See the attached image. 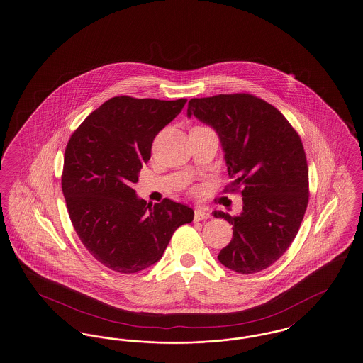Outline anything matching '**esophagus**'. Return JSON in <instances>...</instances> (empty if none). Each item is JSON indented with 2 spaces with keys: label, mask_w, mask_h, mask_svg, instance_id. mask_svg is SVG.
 Returning a JSON list of instances; mask_svg holds the SVG:
<instances>
[{
  "label": "esophagus",
  "mask_w": 363,
  "mask_h": 363,
  "mask_svg": "<svg viewBox=\"0 0 363 363\" xmlns=\"http://www.w3.org/2000/svg\"><path fill=\"white\" fill-rule=\"evenodd\" d=\"M212 216L211 211L208 206H196L194 209V220L200 221V220H206Z\"/></svg>",
  "instance_id": "esophagus-1"
}]
</instances>
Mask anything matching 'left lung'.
<instances>
[{
	"mask_svg": "<svg viewBox=\"0 0 363 363\" xmlns=\"http://www.w3.org/2000/svg\"><path fill=\"white\" fill-rule=\"evenodd\" d=\"M188 116L216 130L233 182L240 189L243 211L215 218L233 224V240L218 261L240 274H254L278 261L300 230L309 199L303 142L285 116L248 93L191 99Z\"/></svg>",
	"mask_w": 363,
	"mask_h": 363,
	"instance_id": "8db88e82",
	"label": "left lung"
}]
</instances>
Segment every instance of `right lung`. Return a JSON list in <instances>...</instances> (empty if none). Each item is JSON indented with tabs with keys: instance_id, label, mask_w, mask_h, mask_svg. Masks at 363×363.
I'll return each instance as SVG.
<instances>
[{
	"instance_id": "1",
	"label": "right lung",
	"mask_w": 363,
	"mask_h": 363,
	"mask_svg": "<svg viewBox=\"0 0 363 363\" xmlns=\"http://www.w3.org/2000/svg\"><path fill=\"white\" fill-rule=\"evenodd\" d=\"M186 101L113 97L84 120L66 145L62 190L74 230L113 272L130 274L157 263L175 230L194 218L188 205L169 199L147 203L130 188L151 158L155 136Z\"/></svg>"
}]
</instances>
